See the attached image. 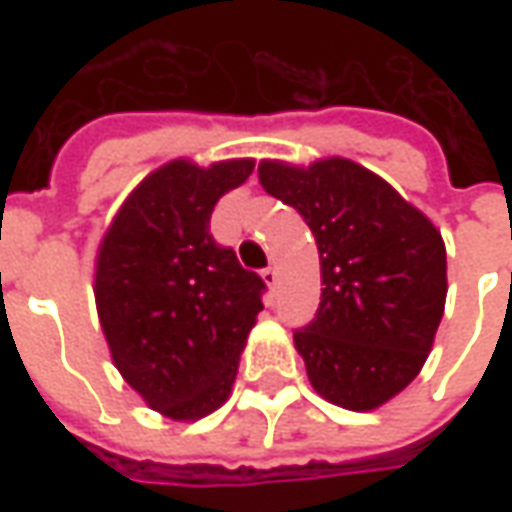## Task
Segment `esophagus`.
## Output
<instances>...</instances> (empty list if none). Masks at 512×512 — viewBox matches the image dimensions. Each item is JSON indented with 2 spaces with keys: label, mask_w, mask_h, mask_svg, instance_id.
Wrapping results in <instances>:
<instances>
[{
  "label": "esophagus",
  "mask_w": 512,
  "mask_h": 512,
  "mask_svg": "<svg viewBox=\"0 0 512 512\" xmlns=\"http://www.w3.org/2000/svg\"><path fill=\"white\" fill-rule=\"evenodd\" d=\"M263 279H266L268 288H274V285H277V268H274V266L263 268Z\"/></svg>",
  "instance_id": "34e87169"
}]
</instances>
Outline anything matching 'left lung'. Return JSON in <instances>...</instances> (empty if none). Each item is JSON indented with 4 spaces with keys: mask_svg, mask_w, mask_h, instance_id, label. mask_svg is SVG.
I'll return each instance as SVG.
<instances>
[{
    "mask_svg": "<svg viewBox=\"0 0 512 512\" xmlns=\"http://www.w3.org/2000/svg\"><path fill=\"white\" fill-rule=\"evenodd\" d=\"M263 189L293 205L321 252V304L293 332L315 392L370 411L425 365L444 315L439 230L386 180L348 158L260 164Z\"/></svg>",
    "mask_w": 512,
    "mask_h": 512,
    "instance_id": "8db88e82",
    "label": "left lung"
}]
</instances>
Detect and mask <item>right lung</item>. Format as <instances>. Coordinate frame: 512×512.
<instances>
[{"label": "right lung", "mask_w": 512, "mask_h": 512, "mask_svg": "<svg viewBox=\"0 0 512 512\" xmlns=\"http://www.w3.org/2000/svg\"><path fill=\"white\" fill-rule=\"evenodd\" d=\"M255 161L147 175L104 235L95 301L117 370L172 419L211 414L230 395L266 282L211 235L213 205Z\"/></svg>", "instance_id": "add662e5"}]
</instances>
